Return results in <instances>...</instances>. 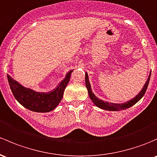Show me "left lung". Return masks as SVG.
I'll use <instances>...</instances> for the list:
<instances>
[{"label":"left lung","mask_w":157,"mask_h":157,"mask_svg":"<svg viewBox=\"0 0 157 157\" xmlns=\"http://www.w3.org/2000/svg\"><path fill=\"white\" fill-rule=\"evenodd\" d=\"M150 78H151V74H150V76L148 77L146 83L144 84V87L141 90V91L135 97L132 99L130 101H128L127 102H125L123 104H113V103H109V102L104 101L99 99L98 98H97L95 95L93 94V92H92L91 90V86H90V80H89L88 74L87 73L85 74V82H86V86L87 90H88V93L89 96H90V99H91L93 103L96 105L98 108L104 109V110H125V109H127L130 107H132V105H134L135 104H136L137 102L145 94L146 92L147 89L148 84H149Z\"/></svg>","instance_id":"obj_1"}]
</instances>
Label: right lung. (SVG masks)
Here are the masks:
<instances>
[{
    "label": "right lung",
    "instance_id": "add662e5",
    "mask_svg": "<svg viewBox=\"0 0 157 157\" xmlns=\"http://www.w3.org/2000/svg\"><path fill=\"white\" fill-rule=\"evenodd\" d=\"M70 71L65 78L52 91L49 92H37L30 89L25 88L7 74L8 82L15 98L25 108L32 111L45 113L55 109L62 100L64 91L70 80Z\"/></svg>",
    "mask_w": 157,
    "mask_h": 157
}]
</instances>
